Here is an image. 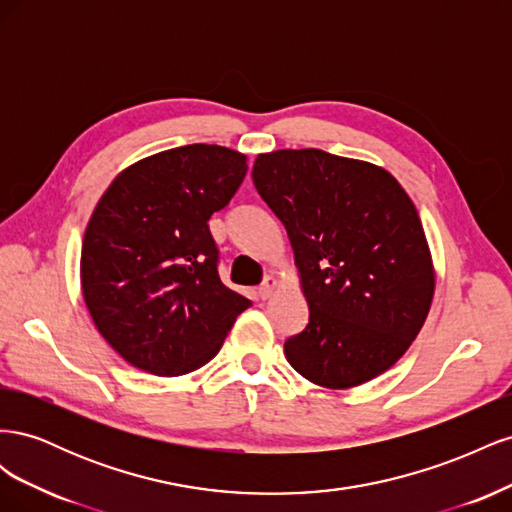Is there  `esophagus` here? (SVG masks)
<instances>
[{
  "instance_id": "34e87169",
  "label": "esophagus",
  "mask_w": 512,
  "mask_h": 512,
  "mask_svg": "<svg viewBox=\"0 0 512 512\" xmlns=\"http://www.w3.org/2000/svg\"><path fill=\"white\" fill-rule=\"evenodd\" d=\"M277 284H280V282H277L275 275H267L265 282H262V284L258 286V297H260V299H269L271 294H273V290L277 288Z\"/></svg>"
}]
</instances>
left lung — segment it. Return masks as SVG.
Segmentation results:
<instances>
[{"instance_id":"obj_1","label":"left lung","mask_w":512,"mask_h":512,"mask_svg":"<svg viewBox=\"0 0 512 512\" xmlns=\"http://www.w3.org/2000/svg\"><path fill=\"white\" fill-rule=\"evenodd\" d=\"M260 198L284 224L309 307L288 363L324 389L393 367L429 314L436 273L418 211L376 164L322 149L260 153Z\"/></svg>"}]
</instances>
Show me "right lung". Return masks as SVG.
<instances>
[{
  "mask_svg": "<svg viewBox=\"0 0 512 512\" xmlns=\"http://www.w3.org/2000/svg\"><path fill=\"white\" fill-rule=\"evenodd\" d=\"M245 173L235 149L185 145L121 170L98 200L81 252L83 299L136 369L183 376L203 367L252 305L222 284L207 224Z\"/></svg>",
  "mask_w": 512,
  "mask_h": 512,
  "instance_id": "add662e5",
  "label": "right lung"
}]
</instances>
